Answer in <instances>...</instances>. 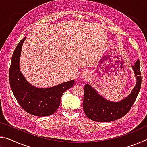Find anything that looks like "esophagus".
<instances>
[{
	"label": "esophagus",
	"mask_w": 147,
	"mask_h": 147,
	"mask_svg": "<svg viewBox=\"0 0 147 147\" xmlns=\"http://www.w3.org/2000/svg\"><path fill=\"white\" fill-rule=\"evenodd\" d=\"M88 76H89V73H88V71H84L83 72H82V73H81V77H82V78L86 79V78H88Z\"/></svg>",
	"instance_id": "obj_1"
}]
</instances>
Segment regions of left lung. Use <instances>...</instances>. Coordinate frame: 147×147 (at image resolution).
Instances as JSON below:
<instances>
[{"instance_id":"obj_1","label":"left lung","mask_w":147,"mask_h":147,"mask_svg":"<svg viewBox=\"0 0 147 147\" xmlns=\"http://www.w3.org/2000/svg\"><path fill=\"white\" fill-rule=\"evenodd\" d=\"M132 67L136 77V84L132 91L123 100L112 102L107 100L89 84L84 87L83 108L84 113L91 120L96 122H110L123 117L127 113L136 101L141 86V74L139 60Z\"/></svg>"}]
</instances>
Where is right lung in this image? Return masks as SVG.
I'll return each instance as SVG.
<instances>
[{"instance_id": "obj_1", "label": "right lung", "mask_w": 147, "mask_h": 147, "mask_svg": "<svg viewBox=\"0 0 147 147\" xmlns=\"http://www.w3.org/2000/svg\"><path fill=\"white\" fill-rule=\"evenodd\" d=\"M25 39L24 37L21 40L12 55L9 71L11 89L19 105L26 112L38 117L51 115L59 108L63 93L73 87L74 80L47 88L31 85L22 74L19 67L22 46Z\"/></svg>"}]
</instances>
